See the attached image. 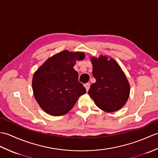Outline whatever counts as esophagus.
<instances>
[{
    "label": "esophagus",
    "instance_id": "34e87169",
    "mask_svg": "<svg viewBox=\"0 0 158 158\" xmlns=\"http://www.w3.org/2000/svg\"><path fill=\"white\" fill-rule=\"evenodd\" d=\"M84 86H85V89H86V91L88 92V90H89V88H90L89 83H85V84H84Z\"/></svg>",
    "mask_w": 158,
    "mask_h": 158
}]
</instances>
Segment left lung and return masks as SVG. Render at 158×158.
Wrapping results in <instances>:
<instances>
[{
	"label": "left lung",
	"instance_id": "1",
	"mask_svg": "<svg viewBox=\"0 0 158 158\" xmlns=\"http://www.w3.org/2000/svg\"><path fill=\"white\" fill-rule=\"evenodd\" d=\"M92 75L96 81L88 94L96 106L106 112H114L125 105L130 94V85L126 75L113 59L106 56L92 58Z\"/></svg>",
	"mask_w": 158,
	"mask_h": 158
}]
</instances>
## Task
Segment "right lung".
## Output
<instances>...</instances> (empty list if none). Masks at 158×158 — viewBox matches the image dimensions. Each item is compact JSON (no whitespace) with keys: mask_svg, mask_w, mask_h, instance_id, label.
<instances>
[{"mask_svg":"<svg viewBox=\"0 0 158 158\" xmlns=\"http://www.w3.org/2000/svg\"><path fill=\"white\" fill-rule=\"evenodd\" d=\"M85 58L83 52L67 50L49 58L37 70L32 79V89L36 102L47 113L64 115L86 92L73 69L77 60Z\"/></svg>","mask_w":158,"mask_h":158,"instance_id":"1","label":"right lung"}]
</instances>
